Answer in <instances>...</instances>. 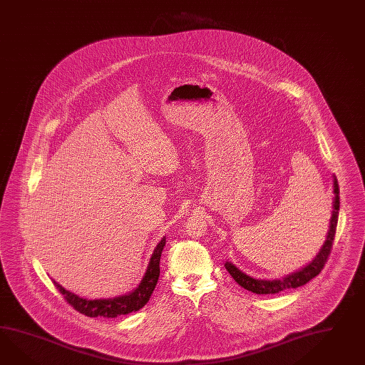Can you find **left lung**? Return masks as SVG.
<instances>
[{
  "mask_svg": "<svg viewBox=\"0 0 365 365\" xmlns=\"http://www.w3.org/2000/svg\"><path fill=\"white\" fill-rule=\"evenodd\" d=\"M332 187H334V201H332V212H331V220L328 226L326 241L320 247L317 257L312 261L307 263L300 270L295 271L283 277L282 279H255L250 275L245 274L240 270L237 266H234L232 262H225V269L229 271V274L233 277L234 281L237 282L241 287L246 290L252 291L254 294H277L287 289H297L300 286H304L307 282L311 281L319 275V272L324 267L327 262L328 255L331 252L334 237L336 232L337 218H339V209H340V197H339V185H337L336 176H332Z\"/></svg>",
  "mask_w": 365,
  "mask_h": 365,
  "instance_id": "obj_1",
  "label": "left lung"
}]
</instances>
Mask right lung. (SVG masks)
<instances>
[{
  "instance_id": "add662e5",
  "label": "right lung",
  "mask_w": 365,
  "mask_h": 365,
  "mask_svg": "<svg viewBox=\"0 0 365 365\" xmlns=\"http://www.w3.org/2000/svg\"><path fill=\"white\" fill-rule=\"evenodd\" d=\"M165 242H167L165 237H163L150 255L147 270L144 272L140 283L138 284V287L135 290H132L131 292H128L125 295L108 298V299H86L71 291L66 290L65 287H62L54 279L53 282H54L56 289L61 291V294L65 297L67 303H70L76 311L84 314L86 317L116 318L120 315H127L130 312L143 309L147 304V302L150 300V295L155 290V287L158 284V279H159L160 258H161V252L165 246Z\"/></svg>"
}]
</instances>
